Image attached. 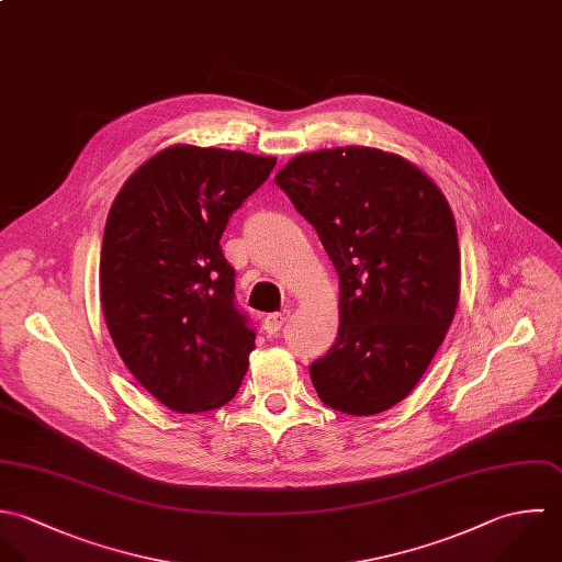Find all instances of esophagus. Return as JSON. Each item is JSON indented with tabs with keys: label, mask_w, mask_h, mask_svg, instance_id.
<instances>
[{
	"label": "esophagus",
	"mask_w": 562,
	"mask_h": 562,
	"mask_svg": "<svg viewBox=\"0 0 562 562\" xmlns=\"http://www.w3.org/2000/svg\"><path fill=\"white\" fill-rule=\"evenodd\" d=\"M289 317H291V311H280V313H271V315H267L265 317V330L269 333V335H276V333H280L282 330V326L289 322Z\"/></svg>",
	"instance_id": "esophagus-1"
}]
</instances>
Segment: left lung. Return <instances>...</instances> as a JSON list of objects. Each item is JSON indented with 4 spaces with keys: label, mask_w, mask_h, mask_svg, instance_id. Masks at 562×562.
<instances>
[{
    "label": "left lung",
    "mask_w": 562,
    "mask_h": 562,
    "mask_svg": "<svg viewBox=\"0 0 562 562\" xmlns=\"http://www.w3.org/2000/svg\"><path fill=\"white\" fill-rule=\"evenodd\" d=\"M276 184L337 269V342L311 364L313 386L338 413L389 411L419 384L458 308L448 200L406 158L360 145L297 154Z\"/></svg>",
    "instance_id": "1"
}]
</instances>
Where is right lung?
<instances>
[{
    "mask_svg": "<svg viewBox=\"0 0 562 562\" xmlns=\"http://www.w3.org/2000/svg\"><path fill=\"white\" fill-rule=\"evenodd\" d=\"M273 167V156L180 143L114 198L100 258L104 319L130 373L176 413L222 408L249 367L256 333L234 306L220 240Z\"/></svg>",
    "mask_w": 562,
    "mask_h": 562,
    "instance_id": "right-lung-1",
    "label": "right lung"
}]
</instances>
